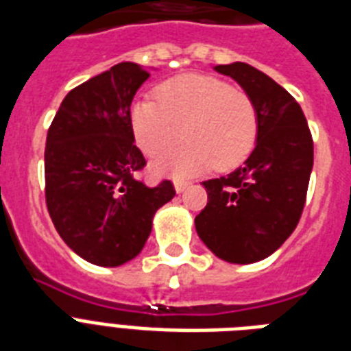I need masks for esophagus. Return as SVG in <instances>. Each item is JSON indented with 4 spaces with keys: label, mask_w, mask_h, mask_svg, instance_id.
<instances>
[{
    "label": "esophagus",
    "mask_w": 351,
    "mask_h": 351,
    "mask_svg": "<svg viewBox=\"0 0 351 351\" xmlns=\"http://www.w3.org/2000/svg\"><path fill=\"white\" fill-rule=\"evenodd\" d=\"M189 184V181H184V179H173V186H176V190H178L179 193L183 192V190H186Z\"/></svg>",
    "instance_id": "esophagus-1"
}]
</instances>
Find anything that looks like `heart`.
Listing matches in <instances>:
<instances>
[{
	"label": "heart",
	"instance_id": "obj_1",
	"mask_svg": "<svg viewBox=\"0 0 351 351\" xmlns=\"http://www.w3.org/2000/svg\"><path fill=\"white\" fill-rule=\"evenodd\" d=\"M158 103L141 99L130 112L137 145L148 156L170 152L158 162L173 176H193L212 167L226 172L252 154L259 134L257 106L245 90L212 75L184 74L165 81Z\"/></svg>",
	"mask_w": 351,
	"mask_h": 351
}]
</instances>
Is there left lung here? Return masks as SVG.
Here are the masks:
<instances>
[{
  "label": "left lung",
  "instance_id": "8db88e82",
  "mask_svg": "<svg viewBox=\"0 0 351 351\" xmlns=\"http://www.w3.org/2000/svg\"><path fill=\"white\" fill-rule=\"evenodd\" d=\"M215 70L234 77L254 99L259 134L243 167L203 181L208 203L195 215V230L217 257L248 265L274 254L301 219L313 139L295 97L265 72L248 63Z\"/></svg>",
  "mask_w": 351,
  "mask_h": 351
}]
</instances>
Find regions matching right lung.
<instances>
[{"mask_svg": "<svg viewBox=\"0 0 351 351\" xmlns=\"http://www.w3.org/2000/svg\"><path fill=\"white\" fill-rule=\"evenodd\" d=\"M150 75L117 63L66 94L45 145V201L61 239L97 266H119L147 243L152 217L176 195L170 179L147 186L130 105Z\"/></svg>", "mask_w": 351, "mask_h": 351, "instance_id": "right-lung-1", "label": "right lung"}]
</instances>
